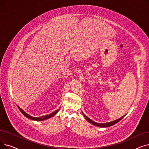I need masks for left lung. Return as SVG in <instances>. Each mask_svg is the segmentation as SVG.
<instances>
[{"mask_svg":"<svg viewBox=\"0 0 149 149\" xmlns=\"http://www.w3.org/2000/svg\"><path fill=\"white\" fill-rule=\"evenodd\" d=\"M83 114L84 116H85V119L88 120V122H89V123H91V124H93V125H95V126H97V127H108L112 126V125L116 124V123H118L119 121H120V120L125 116V115L123 116L122 118H119V119H117V120H115L111 121V122H107V123H103V124H99V123H97V122H95L92 120L91 119H90L88 117H87V116H85L83 113Z\"/></svg>","mask_w":149,"mask_h":149,"instance_id":"1","label":"left lung"}]
</instances>
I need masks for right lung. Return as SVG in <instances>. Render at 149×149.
Returning <instances> with one entry per match:
<instances>
[{"mask_svg":"<svg viewBox=\"0 0 149 149\" xmlns=\"http://www.w3.org/2000/svg\"><path fill=\"white\" fill-rule=\"evenodd\" d=\"M17 107H18V108H19V110L21 111V112L25 116V117L26 118H29V119H31V120H36V121H41V120H46V119H49V118H52V117H53V116L55 115V114H56L58 112V111H59V109H57V110H56L55 111H54V112H53L52 113H50V114H47V115H46V116H41V117H37V118H34V117H32L31 116H30V115H29V114H28L27 113H25L24 110H22V109L19 107V106H17Z\"/></svg>","mask_w":149,"mask_h":149,"instance_id":"add662e5","label":"right lung"}]
</instances>
